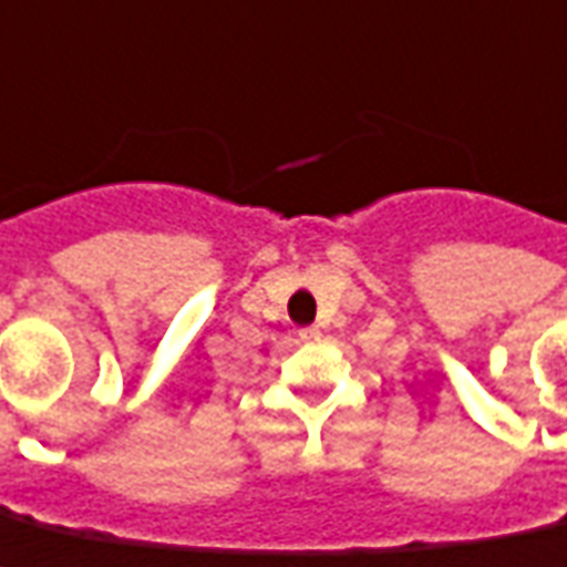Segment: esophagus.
<instances>
[{
    "label": "esophagus",
    "mask_w": 567,
    "mask_h": 567,
    "mask_svg": "<svg viewBox=\"0 0 567 567\" xmlns=\"http://www.w3.org/2000/svg\"><path fill=\"white\" fill-rule=\"evenodd\" d=\"M298 337L305 339V342H319V339H321V330L316 328V324H310V328H301V330H298Z\"/></svg>",
    "instance_id": "34e87169"
}]
</instances>
